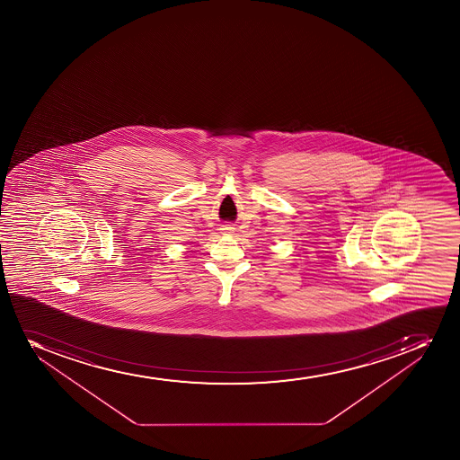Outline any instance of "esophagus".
I'll return each instance as SVG.
<instances>
[{
  "instance_id": "obj_1",
  "label": "esophagus",
  "mask_w": 460,
  "mask_h": 460,
  "mask_svg": "<svg viewBox=\"0 0 460 460\" xmlns=\"http://www.w3.org/2000/svg\"><path fill=\"white\" fill-rule=\"evenodd\" d=\"M223 231H225V233H231V231H233V227H231V226L223 227Z\"/></svg>"
}]
</instances>
